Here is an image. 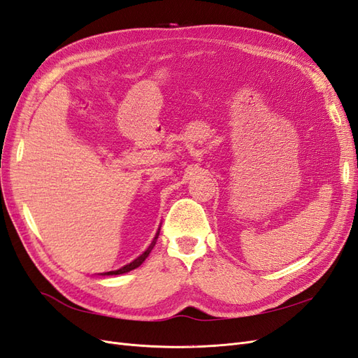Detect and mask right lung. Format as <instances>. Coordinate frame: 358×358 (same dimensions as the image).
<instances>
[{"label": "right lung", "instance_id": "right-lung-1", "mask_svg": "<svg viewBox=\"0 0 358 358\" xmlns=\"http://www.w3.org/2000/svg\"><path fill=\"white\" fill-rule=\"evenodd\" d=\"M155 241H157V237H154V241L151 242V245L148 246V248H146V251H143L139 257L137 259H134L131 263H128V264H125V266H122V268H119V269H116V271H110V272H106V273H101V275H121V273H125V272H130V271H133V269H136V268H139L141 264L145 262V259L148 257L150 255V252L152 251V248H154V245H155Z\"/></svg>", "mask_w": 358, "mask_h": 358}]
</instances>
